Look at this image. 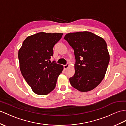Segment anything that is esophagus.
Here are the masks:
<instances>
[{
  "label": "esophagus",
  "instance_id": "34e87169",
  "mask_svg": "<svg viewBox=\"0 0 126 126\" xmlns=\"http://www.w3.org/2000/svg\"><path fill=\"white\" fill-rule=\"evenodd\" d=\"M69 64H66V65H64L63 66V68H64V69L65 70H66L67 68H68V67H69Z\"/></svg>",
  "mask_w": 126,
  "mask_h": 126
}]
</instances>
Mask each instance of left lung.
<instances>
[{"instance_id":"1","label":"left lung","mask_w":126,"mask_h":126,"mask_svg":"<svg viewBox=\"0 0 126 126\" xmlns=\"http://www.w3.org/2000/svg\"><path fill=\"white\" fill-rule=\"evenodd\" d=\"M64 39L73 48L75 58L70 84L82 92L94 89L103 79L109 63L106 42L89 32L67 33Z\"/></svg>"}]
</instances>
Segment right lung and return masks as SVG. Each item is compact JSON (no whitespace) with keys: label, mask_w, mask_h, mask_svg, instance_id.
<instances>
[{"label":"right lung","mask_w":126,"mask_h":126,"mask_svg":"<svg viewBox=\"0 0 126 126\" xmlns=\"http://www.w3.org/2000/svg\"><path fill=\"white\" fill-rule=\"evenodd\" d=\"M63 33L39 32L28 37L18 53L21 72L32 91L45 95L56 87L63 66L56 61L51 63L53 47Z\"/></svg>","instance_id":"add662e5"}]
</instances>
